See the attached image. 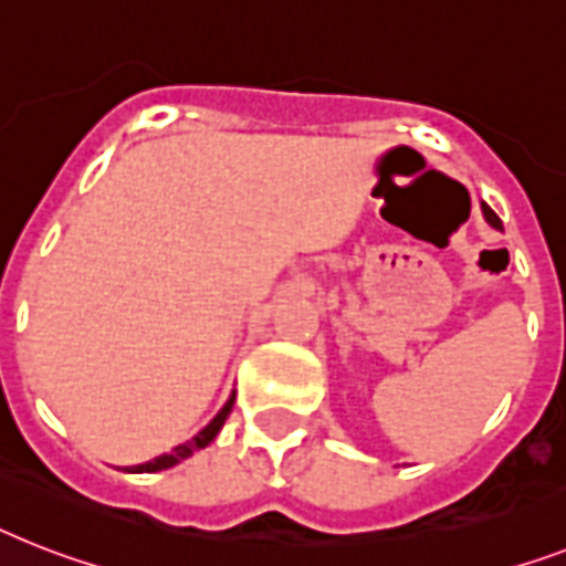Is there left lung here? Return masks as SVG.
<instances>
[{
	"label": "left lung",
	"instance_id": "8db88e82",
	"mask_svg": "<svg viewBox=\"0 0 566 566\" xmlns=\"http://www.w3.org/2000/svg\"><path fill=\"white\" fill-rule=\"evenodd\" d=\"M483 217L489 219V226H494V228H501V219L494 217L492 210H489V205H483Z\"/></svg>",
	"mask_w": 566,
	"mask_h": 566
}]
</instances>
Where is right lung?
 I'll use <instances>...</instances> for the list:
<instances>
[{"label":"right lung","mask_w":566,"mask_h":566,"mask_svg":"<svg viewBox=\"0 0 566 566\" xmlns=\"http://www.w3.org/2000/svg\"><path fill=\"white\" fill-rule=\"evenodd\" d=\"M231 408H233V396L226 401V408L219 410L217 417L210 419V422L205 424L202 431L196 433L193 440H188V442H181V446H176V448H172V451H170V454H161V457H156V460L142 462V465H133V469H126V471H165V469H170V465H176V462L188 460V457L193 454V451H199V448L210 446V442L217 440L219 428L226 424V419H228V413H231Z\"/></svg>","instance_id":"add662e5"}]
</instances>
